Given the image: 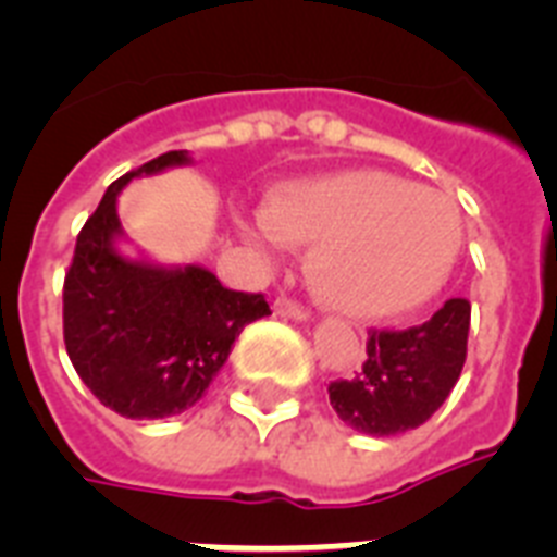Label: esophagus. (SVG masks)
I'll use <instances>...</instances> for the list:
<instances>
[{
  "label": "esophagus",
  "mask_w": 557,
  "mask_h": 557,
  "mask_svg": "<svg viewBox=\"0 0 557 557\" xmlns=\"http://www.w3.org/2000/svg\"><path fill=\"white\" fill-rule=\"evenodd\" d=\"M273 312L275 315H282V319H289V321H310V312L305 310V307H298L296 301H289V298H275L273 305Z\"/></svg>",
  "instance_id": "34e87169"
}]
</instances>
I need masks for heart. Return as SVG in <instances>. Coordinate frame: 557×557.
<instances>
[{
  "instance_id": "heart-1",
  "label": "heart",
  "mask_w": 557,
  "mask_h": 557,
  "mask_svg": "<svg viewBox=\"0 0 557 557\" xmlns=\"http://www.w3.org/2000/svg\"><path fill=\"white\" fill-rule=\"evenodd\" d=\"M278 236L315 245L307 282L321 305L358 321H384L441 293L461 250V215L438 190L384 170H342L273 193L256 245Z\"/></svg>"
}]
</instances>
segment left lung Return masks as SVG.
Listing matches in <instances>:
<instances>
[{
	"instance_id": "obj_1",
	"label": "left lung",
	"mask_w": 557,
	"mask_h": 557,
	"mask_svg": "<svg viewBox=\"0 0 557 557\" xmlns=\"http://www.w3.org/2000/svg\"><path fill=\"white\" fill-rule=\"evenodd\" d=\"M467 298H449L421 327L372 333L364 370L327 387L333 410L344 424L375 438L416 430L453 393L467 358Z\"/></svg>"
}]
</instances>
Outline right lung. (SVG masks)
<instances>
[{
  "mask_svg": "<svg viewBox=\"0 0 557 557\" xmlns=\"http://www.w3.org/2000/svg\"><path fill=\"white\" fill-rule=\"evenodd\" d=\"M193 164L170 150L108 187L76 238L64 275V347L87 389L113 412L156 421L190 410L213 384L238 333L270 315L261 293H236L201 264L127 252L119 193L133 178Z\"/></svg>",
  "mask_w": 557,
  "mask_h": 557,
  "instance_id": "1",
  "label": "right lung"
}]
</instances>
